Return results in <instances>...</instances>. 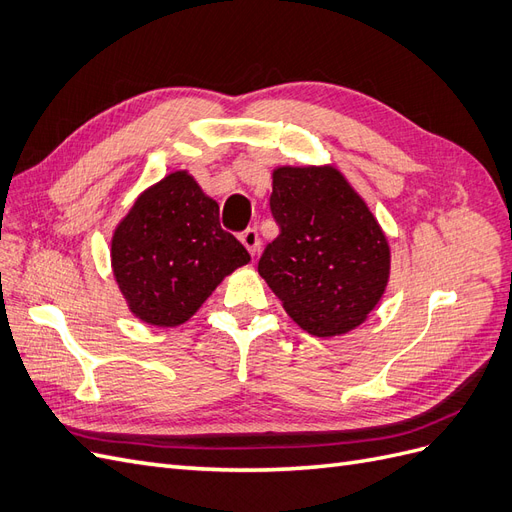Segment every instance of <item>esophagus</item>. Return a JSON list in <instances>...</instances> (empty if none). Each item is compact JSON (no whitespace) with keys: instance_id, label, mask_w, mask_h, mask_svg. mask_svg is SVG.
Masks as SVG:
<instances>
[{"instance_id":"1","label":"esophagus","mask_w":512,"mask_h":512,"mask_svg":"<svg viewBox=\"0 0 512 512\" xmlns=\"http://www.w3.org/2000/svg\"><path fill=\"white\" fill-rule=\"evenodd\" d=\"M241 243L245 245V250L254 256L258 252V247H260V239H258L256 228H247L245 232H241Z\"/></svg>"}]
</instances>
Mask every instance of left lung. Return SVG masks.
Returning <instances> with one entry per match:
<instances>
[{
    "mask_svg": "<svg viewBox=\"0 0 512 512\" xmlns=\"http://www.w3.org/2000/svg\"><path fill=\"white\" fill-rule=\"evenodd\" d=\"M271 177L280 235L258 260L260 277L309 335L361 327L391 277L382 226L333 164L277 166Z\"/></svg>",
    "mask_w": 512,
    "mask_h": 512,
    "instance_id": "1",
    "label": "left lung"
}]
</instances>
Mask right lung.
Instances as JSON below:
<instances>
[{
	"label": "right lung",
	"mask_w": 512,
	"mask_h": 512,
	"mask_svg": "<svg viewBox=\"0 0 512 512\" xmlns=\"http://www.w3.org/2000/svg\"><path fill=\"white\" fill-rule=\"evenodd\" d=\"M250 262L220 226V205L188 170L138 194L111 239V267L126 305L151 327L188 322L226 275Z\"/></svg>",
	"instance_id": "right-lung-1"
}]
</instances>
